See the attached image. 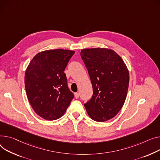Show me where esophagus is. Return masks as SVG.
Masks as SVG:
<instances>
[{"instance_id":"obj_1","label":"esophagus","mask_w":160,"mask_h":160,"mask_svg":"<svg viewBox=\"0 0 160 160\" xmlns=\"http://www.w3.org/2000/svg\"><path fill=\"white\" fill-rule=\"evenodd\" d=\"M79 96H80V94L78 92H75V93H74V97H75L76 98H79Z\"/></svg>"}]
</instances>
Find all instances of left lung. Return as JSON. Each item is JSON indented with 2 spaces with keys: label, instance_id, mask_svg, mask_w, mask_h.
Listing matches in <instances>:
<instances>
[{
  "label": "left lung",
  "instance_id": "1",
  "mask_svg": "<svg viewBox=\"0 0 160 160\" xmlns=\"http://www.w3.org/2000/svg\"><path fill=\"white\" fill-rule=\"evenodd\" d=\"M80 55L89 74L92 98L84 104L90 118L103 122L119 112L125 103L129 72L122 58L107 48L82 49Z\"/></svg>",
  "mask_w": 160,
  "mask_h": 160
}]
</instances>
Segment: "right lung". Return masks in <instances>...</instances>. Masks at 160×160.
Wrapping results in <instances>:
<instances>
[{
  "mask_svg": "<svg viewBox=\"0 0 160 160\" xmlns=\"http://www.w3.org/2000/svg\"><path fill=\"white\" fill-rule=\"evenodd\" d=\"M74 53L67 49L46 50L38 52L29 63L24 78L27 97L42 118H60L74 98L64 73Z\"/></svg>",
  "mask_w": 160,
  "mask_h": 160,
  "instance_id": "right-lung-1",
  "label": "right lung"
}]
</instances>
